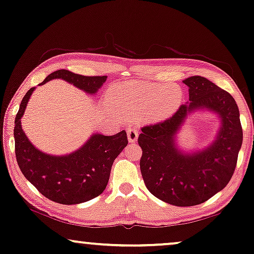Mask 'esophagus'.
<instances>
[{
  "label": "esophagus",
  "mask_w": 254,
  "mask_h": 254,
  "mask_svg": "<svg viewBox=\"0 0 254 254\" xmlns=\"http://www.w3.org/2000/svg\"><path fill=\"white\" fill-rule=\"evenodd\" d=\"M127 136H128V141H129L130 143H134V142L136 141L138 137V133H137L136 128H128Z\"/></svg>",
  "instance_id": "34e87169"
}]
</instances>
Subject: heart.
Instances as JSON below:
<instances>
[{
    "label": "heart",
    "mask_w": 254,
    "mask_h": 254,
    "mask_svg": "<svg viewBox=\"0 0 254 254\" xmlns=\"http://www.w3.org/2000/svg\"><path fill=\"white\" fill-rule=\"evenodd\" d=\"M107 100L127 119L143 116L150 120H159L178 110L183 92L176 85L126 82L111 88Z\"/></svg>",
    "instance_id": "b5f03b06"
}]
</instances>
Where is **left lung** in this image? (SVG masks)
Instances as JSON below:
<instances>
[{
	"instance_id": "obj_1",
	"label": "left lung",
	"mask_w": 254,
	"mask_h": 254,
	"mask_svg": "<svg viewBox=\"0 0 254 254\" xmlns=\"http://www.w3.org/2000/svg\"><path fill=\"white\" fill-rule=\"evenodd\" d=\"M183 82L189 86L190 103L166 120L142 127L137 142L142 149L141 175L149 192L166 203L190 207L209 200L230 182L243 129L238 106L230 93L201 76ZM199 108L220 115L222 127L207 149L184 155L175 148L174 136L187 114Z\"/></svg>"
}]
</instances>
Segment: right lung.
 <instances>
[{
	"instance_id": "1",
	"label": "right lung",
	"mask_w": 254,
	"mask_h": 254,
	"mask_svg": "<svg viewBox=\"0 0 254 254\" xmlns=\"http://www.w3.org/2000/svg\"><path fill=\"white\" fill-rule=\"evenodd\" d=\"M62 78L86 93H95L107 76H83L60 69L48 75L39 85ZM34 88L23 97L15 118V152L24 177L47 199L62 204H76L100 195L106 189L114 159L128 144L125 130L112 136L95 134L77 151L51 156L34 148L23 131L20 119Z\"/></svg>"
}]
</instances>
